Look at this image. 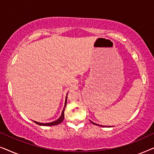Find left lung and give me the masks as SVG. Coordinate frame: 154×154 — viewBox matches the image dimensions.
Here are the masks:
<instances>
[{"instance_id":"1","label":"left lung","mask_w":154,"mask_h":154,"mask_svg":"<svg viewBox=\"0 0 154 154\" xmlns=\"http://www.w3.org/2000/svg\"><path fill=\"white\" fill-rule=\"evenodd\" d=\"M91 123H93V124H95V125H97V124H96V123H93V122H92V121H91Z\"/></svg>"}]
</instances>
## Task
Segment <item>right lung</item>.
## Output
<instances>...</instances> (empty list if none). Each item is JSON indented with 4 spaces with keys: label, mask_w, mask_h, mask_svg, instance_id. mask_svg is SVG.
I'll return each instance as SVG.
<instances>
[{
    "label": "right lung",
    "mask_w": 154,
    "mask_h": 154,
    "mask_svg": "<svg viewBox=\"0 0 154 154\" xmlns=\"http://www.w3.org/2000/svg\"><path fill=\"white\" fill-rule=\"evenodd\" d=\"M66 101H65L64 107V109H63L62 114H61V116L59 118V119L57 120V121H54V122H52V123H38V122H36V121H34V123L38 124V125H45V126H51V125H58V124H60V123H62V122L63 121V120H64V109H65V107H66Z\"/></svg>",
    "instance_id": "add662e5"
}]
</instances>
